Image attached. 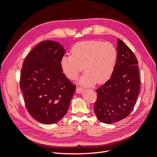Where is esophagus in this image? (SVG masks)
<instances>
[{
  "instance_id": "1",
  "label": "esophagus",
  "mask_w": 157,
  "mask_h": 157,
  "mask_svg": "<svg viewBox=\"0 0 157 157\" xmlns=\"http://www.w3.org/2000/svg\"><path fill=\"white\" fill-rule=\"evenodd\" d=\"M84 91V88H79V87H77L76 88V92L78 93V94H81V93L83 92Z\"/></svg>"
}]
</instances>
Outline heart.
Wrapping results in <instances>:
<instances>
[{"label":"heart","mask_w":157,"mask_h":157,"mask_svg":"<svg viewBox=\"0 0 157 157\" xmlns=\"http://www.w3.org/2000/svg\"><path fill=\"white\" fill-rule=\"evenodd\" d=\"M71 56H63L60 65L67 78L75 80L82 71L86 73L78 83L90 86L107 82L114 71L117 57L115 48L109 42L90 40L79 42L71 48Z\"/></svg>","instance_id":"heart-1"}]
</instances>
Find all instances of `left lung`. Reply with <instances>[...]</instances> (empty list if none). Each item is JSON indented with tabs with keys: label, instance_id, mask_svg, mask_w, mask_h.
Returning <instances> with one entry per match:
<instances>
[{
	"label": "left lung",
	"instance_id": "obj_1",
	"mask_svg": "<svg viewBox=\"0 0 157 157\" xmlns=\"http://www.w3.org/2000/svg\"><path fill=\"white\" fill-rule=\"evenodd\" d=\"M114 71L109 80L97 89L94 112L102 123L111 124L128 117L134 109L140 81L138 60L120 39Z\"/></svg>",
	"mask_w": 157,
	"mask_h": 157
}]
</instances>
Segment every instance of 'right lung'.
I'll return each mask as SVG.
<instances>
[{
    "instance_id": "obj_1",
    "label": "right lung",
    "mask_w": 157,
    "mask_h": 157,
    "mask_svg": "<svg viewBox=\"0 0 157 157\" xmlns=\"http://www.w3.org/2000/svg\"><path fill=\"white\" fill-rule=\"evenodd\" d=\"M65 52L60 43L43 41L32 50L23 64L20 88L26 108L44 124L58 122L65 115L75 91L60 65Z\"/></svg>"
}]
</instances>
